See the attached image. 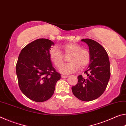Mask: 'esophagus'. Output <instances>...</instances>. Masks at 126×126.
I'll list each match as a JSON object with an SVG mask.
<instances>
[{
	"label": "esophagus",
	"mask_w": 126,
	"mask_h": 126,
	"mask_svg": "<svg viewBox=\"0 0 126 126\" xmlns=\"http://www.w3.org/2000/svg\"><path fill=\"white\" fill-rule=\"evenodd\" d=\"M61 77H62V78H67L68 76H63V75H62Z\"/></svg>",
	"instance_id": "esophagus-1"
}]
</instances>
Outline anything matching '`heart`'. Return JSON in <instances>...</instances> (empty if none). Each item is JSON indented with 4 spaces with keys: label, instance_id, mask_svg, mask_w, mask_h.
I'll return each mask as SVG.
<instances>
[{
    "label": "heart",
    "instance_id": "1",
    "mask_svg": "<svg viewBox=\"0 0 126 126\" xmlns=\"http://www.w3.org/2000/svg\"><path fill=\"white\" fill-rule=\"evenodd\" d=\"M65 56L70 55L69 63L63 64L59 68V72L63 74H68L76 72L79 68H84L91 61V54L87 49L74 42L68 43L61 47ZM49 58L55 67L59 68L64 62V56L58 48H52L49 53Z\"/></svg>",
    "mask_w": 126,
    "mask_h": 126
}]
</instances>
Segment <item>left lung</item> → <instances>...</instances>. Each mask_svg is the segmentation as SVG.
Listing matches in <instances>:
<instances>
[{"instance_id": "obj_1", "label": "left lung", "mask_w": 126, "mask_h": 126, "mask_svg": "<svg viewBox=\"0 0 126 126\" xmlns=\"http://www.w3.org/2000/svg\"><path fill=\"white\" fill-rule=\"evenodd\" d=\"M88 45L91 61L84 73L78 77V83L72 87L73 94L83 101H91L103 93L110 76L109 58L106 50L98 43L91 39L81 40Z\"/></svg>"}]
</instances>
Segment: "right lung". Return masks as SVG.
Instances as JSON below:
<instances>
[{
	"mask_svg": "<svg viewBox=\"0 0 126 126\" xmlns=\"http://www.w3.org/2000/svg\"><path fill=\"white\" fill-rule=\"evenodd\" d=\"M54 42L38 39L22 49L16 65L21 91L33 101L42 102L52 96L61 75L52 65L49 53Z\"/></svg>",
	"mask_w": 126,
	"mask_h": 126,
	"instance_id": "right-lung-1",
	"label": "right lung"
}]
</instances>
